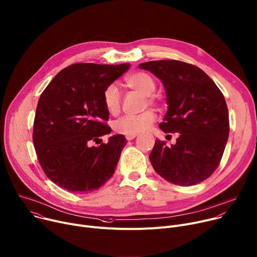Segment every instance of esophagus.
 Returning a JSON list of instances; mask_svg holds the SVG:
<instances>
[{
	"label": "esophagus",
	"mask_w": 257,
	"mask_h": 257,
	"mask_svg": "<svg viewBox=\"0 0 257 257\" xmlns=\"http://www.w3.org/2000/svg\"><path fill=\"white\" fill-rule=\"evenodd\" d=\"M136 137H137V134H131V135H126V136H125V139H126L127 141H131V140L135 139Z\"/></svg>",
	"instance_id": "esophagus-1"
}]
</instances>
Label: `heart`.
I'll return each mask as SVG.
<instances>
[{
    "instance_id": "obj_1",
    "label": "heart",
    "mask_w": 257,
    "mask_h": 257,
    "mask_svg": "<svg viewBox=\"0 0 257 257\" xmlns=\"http://www.w3.org/2000/svg\"><path fill=\"white\" fill-rule=\"evenodd\" d=\"M126 87L134 89L144 95H147L149 104H153L155 98L151 95L156 88V84L152 76L145 72H136L128 75L124 79ZM103 103L112 115H116L120 111V92L114 84L108 85L103 92ZM156 113L152 109H148L138 115H126L115 122V131L119 134L131 135L139 134L149 130L156 120Z\"/></svg>"
}]
</instances>
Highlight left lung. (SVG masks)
Segmentation results:
<instances>
[{
    "label": "left lung",
    "instance_id": "obj_1",
    "mask_svg": "<svg viewBox=\"0 0 257 257\" xmlns=\"http://www.w3.org/2000/svg\"><path fill=\"white\" fill-rule=\"evenodd\" d=\"M160 78L167 93L168 112L160 127L178 133L175 145L156 140L149 155L155 172L167 181L190 186L200 183L219 166L228 139L225 98L199 67L175 60L139 65Z\"/></svg>",
    "mask_w": 257,
    "mask_h": 257
}]
</instances>
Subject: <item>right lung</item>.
Masks as SVG:
<instances>
[{
	"label": "right lung",
	"mask_w": 257,
	"mask_h": 257,
	"mask_svg": "<svg viewBox=\"0 0 257 257\" xmlns=\"http://www.w3.org/2000/svg\"><path fill=\"white\" fill-rule=\"evenodd\" d=\"M128 68L130 64H73L58 73L41 93L33 142L39 164L56 185L87 192L103 186L113 176L125 137L114 135L97 147L89 143L111 133L103 92Z\"/></svg>",
	"instance_id": "1"
}]
</instances>
